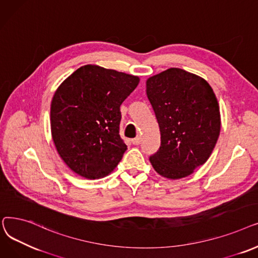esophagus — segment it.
<instances>
[{"mask_svg": "<svg viewBox=\"0 0 258 258\" xmlns=\"http://www.w3.org/2000/svg\"><path fill=\"white\" fill-rule=\"evenodd\" d=\"M131 143H132L133 145H140V144H141V138L138 137V138H136V139L131 140Z\"/></svg>", "mask_w": 258, "mask_h": 258, "instance_id": "esophagus-1", "label": "esophagus"}]
</instances>
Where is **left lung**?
I'll return each mask as SVG.
<instances>
[{
	"mask_svg": "<svg viewBox=\"0 0 258 258\" xmlns=\"http://www.w3.org/2000/svg\"><path fill=\"white\" fill-rule=\"evenodd\" d=\"M146 87L161 131V147L150 163L164 177H186L208 161L219 137L213 89L201 77L179 68L149 78Z\"/></svg>",
	"mask_w": 258,
	"mask_h": 258,
	"instance_id": "obj_1",
	"label": "left lung"
}]
</instances>
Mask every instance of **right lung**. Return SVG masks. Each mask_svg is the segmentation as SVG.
<instances>
[{"label":"right lung","instance_id":"right-lung-1","mask_svg":"<svg viewBox=\"0 0 258 258\" xmlns=\"http://www.w3.org/2000/svg\"><path fill=\"white\" fill-rule=\"evenodd\" d=\"M138 77L85 65L56 89L50 108L55 148L77 174L95 179L111 173L127 150L119 137L120 105Z\"/></svg>","mask_w":258,"mask_h":258}]
</instances>
